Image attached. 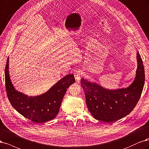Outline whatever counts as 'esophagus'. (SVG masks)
<instances>
[{
    "mask_svg": "<svg viewBox=\"0 0 149 149\" xmlns=\"http://www.w3.org/2000/svg\"><path fill=\"white\" fill-rule=\"evenodd\" d=\"M81 75H82V72H81L80 70L75 71V72L74 73V76H75V80H76L77 81V82H79V81H80Z\"/></svg>",
    "mask_w": 149,
    "mask_h": 149,
    "instance_id": "esophagus-1",
    "label": "esophagus"
}]
</instances>
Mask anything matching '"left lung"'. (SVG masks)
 <instances>
[{"label": "left lung", "mask_w": 149, "mask_h": 149, "mask_svg": "<svg viewBox=\"0 0 149 149\" xmlns=\"http://www.w3.org/2000/svg\"><path fill=\"white\" fill-rule=\"evenodd\" d=\"M136 57V77L127 88L110 90L84 78L81 79L86 104L94 118L114 123L127 116L135 108L140 99L145 81L144 68L138 51Z\"/></svg>", "instance_id": "1"}]
</instances>
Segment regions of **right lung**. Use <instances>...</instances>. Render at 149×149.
Instances as JSON below:
<instances>
[{
  "label": "right lung",
  "instance_id": "right-lung-1",
  "mask_svg": "<svg viewBox=\"0 0 149 149\" xmlns=\"http://www.w3.org/2000/svg\"><path fill=\"white\" fill-rule=\"evenodd\" d=\"M9 57L5 69V79L7 97L12 106L25 118L37 123L54 119L59 111L62 100L69 86L75 83L74 74H68L60 79L45 93L28 96L14 88L9 75Z\"/></svg>",
  "mask_w": 149,
  "mask_h": 149
}]
</instances>
